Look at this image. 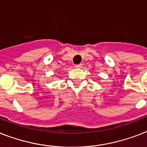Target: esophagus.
<instances>
[{
    "label": "esophagus",
    "mask_w": 147,
    "mask_h": 147,
    "mask_svg": "<svg viewBox=\"0 0 147 147\" xmlns=\"http://www.w3.org/2000/svg\"><path fill=\"white\" fill-rule=\"evenodd\" d=\"M82 66H83V64H82V63H80V64H77V65H75V67L80 68V67H82Z\"/></svg>",
    "instance_id": "esophagus-1"
}]
</instances>
